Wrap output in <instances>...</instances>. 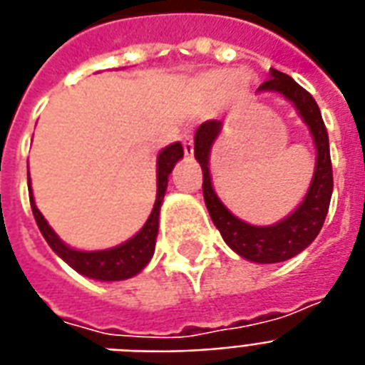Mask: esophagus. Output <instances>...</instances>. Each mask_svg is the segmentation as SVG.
<instances>
[{"instance_id":"1","label":"esophagus","mask_w":365,"mask_h":365,"mask_svg":"<svg viewBox=\"0 0 365 365\" xmlns=\"http://www.w3.org/2000/svg\"><path fill=\"white\" fill-rule=\"evenodd\" d=\"M180 140H182V148H185L186 156H192V154H194V137H192V131L186 129Z\"/></svg>"}]
</instances>
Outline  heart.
I'll return each mask as SVG.
<instances>
[{"label": "heart", "instance_id": "heart-1", "mask_svg": "<svg viewBox=\"0 0 365 365\" xmlns=\"http://www.w3.org/2000/svg\"><path fill=\"white\" fill-rule=\"evenodd\" d=\"M244 72H230V70H211L207 74L203 76V87L207 89L215 98H228V97H236L240 91H234L236 87L242 83V76ZM237 80L234 81L233 78Z\"/></svg>", "mask_w": 365, "mask_h": 365}]
</instances>
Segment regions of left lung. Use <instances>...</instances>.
I'll list each match as a JSON object with an SVG mask.
<instances>
[{
	"label": "left lung",
	"mask_w": 365,
	"mask_h": 365,
	"mask_svg": "<svg viewBox=\"0 0 365 365\" xmlns=\"http://www.w3.org/2000/svg\"><path fill=\"white\" fill-rule=\"evenodd\" d=\"M259 91H270L284 95L289 103L295 104L299 115L309 125L310 135L316 144V169L307 196L289 217L270 227H253L234 217L225 203L217 197L209 175V152L211 146L221 135L222 123L219 120L203 121L194 135V156L202 165L203 173V200L211 215V221L228 247L236 251L240 257L253 262H282L291 257L299 255L304 247H309L322 225L326 221L327 209L331 202L333 171L331 156H329V138L327 129L322 120L320 108L307 89L297 81L278 70H270V80L264 81Z\"/></svg>",
	"instance_id": "left-lung-1"
}]
</instances>
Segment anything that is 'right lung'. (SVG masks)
Here are the masks:
<instances>
[{
  "mask_svg": "<svg viewBox=\"0 0 365 365\" xmlns=\"http://www.w3.org/2000/svg\"><path fill=\"white\" fill-rule=\"evenodd\" d=\"M182 154L185 150H182L180 143L169 144L168 148H163L158 154V194L150 217L131 240H127L125 244L115 245L112 250L78 251L68 247L49 227V222L45 221L43 215L39 213V209L36 207V202H34L32 188H30V205H32L34 219L38 222L45 242L68 267H72L76 272L83 274L87 278L101 279V282H118V279H127L138 274L154 255L158 225H160V207H162L163 196H165L168 179L173 171L175 163L179 162ZM28 185H30V179H28Z\"/></svg>",
  "mask_w": 365,
  "mask_h": 365,
  "instance_id": "obj_1",
  "label": "right lung"
}]
</instances>
